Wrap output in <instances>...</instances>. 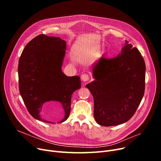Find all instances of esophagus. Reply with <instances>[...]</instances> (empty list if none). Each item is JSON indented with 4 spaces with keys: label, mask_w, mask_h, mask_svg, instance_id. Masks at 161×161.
Here are the masks:
<instances>
[{
    "label": "esophagus",
    "mask_w": 161,
    "mask_h": 161,
    "mask_svg": "<svg viewBox=\"0 0 161 161\" xmlns=\"http://www.w3.org/2000/svg\"><path fill=\"white\" fill-rule=\"evenodd\" d=\"M81 80L83 81H87L89 80V76L88 74H82L81 76Z\"/></svg>",
    "instance_id": "esophagus-1"
}]
</instances>
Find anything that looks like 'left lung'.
<instances>
[{"mask_svg": "<svg viewBox=\"0 0 161 161\" xmlns=\"http://www.w3.org/2000/svg\"><path fill=\"white\" fill-rule=\"evenodd\" d=\"M146 64L136 47L126 41L121 54L103 56L92 68L87 84L94 98V117L102 126L118 125L134 115L144 95Z\"/></svg>", "mask_w": 161, "mask_h": 161, "instance_id": "obj_1", "label": "left lung"}]
</instances>
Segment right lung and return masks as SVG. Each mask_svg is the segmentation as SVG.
Listing matches in <instances>:
<instances>
[{"label":"right lung","mask_w":161,"mask_h":161,"mask_svg":"<svg viewBox=\"0 0 161 161\" xmlns=\"http://www.w3.org/2000/svg\"><path fill=\"white\" fill-rule=\"evenodd\" d=\"M66 42L59 37L40 35L25 47L19 60V89L29 114L36 119L48 123L42 110L46 103H60L64 111L62 123L70 112L73 92L81 87L78 75L69 77L61 70Z\"/></svg>","instance_id":"1"}]
</instances>
